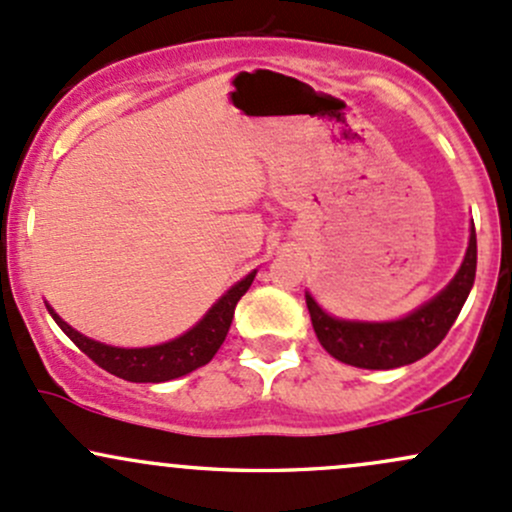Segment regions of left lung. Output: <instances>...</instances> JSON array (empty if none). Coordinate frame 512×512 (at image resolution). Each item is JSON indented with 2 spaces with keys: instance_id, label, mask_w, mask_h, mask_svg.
I'll return each mask as SVG.
<instances>
[{
  "instance_id": "8db88e82",
  "label": "left lung",
  "mask_w": 512,
  "mask_h": 512,
  "mask_svg": "<svg viewBox=\"0 0 512 512\" xmlns=\"http://www.w3.org/2000/svg\"><path fill=\"white\" fill-rule=\"evenodd\" d=\"M476 278V229L471 227L469 249L452 283L417 307L408 317L395 322H351L327 315L310 293H305L312 327L317 339L342 364L371 371L408 366L420 361L447 337L461 307L469 298Z\"/></svg>"
}]
</instances>
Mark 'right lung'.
I'll list each match as a JSON object with an SVG mask.
<instances>
[{
	"label": "right lung",
	"mask_w": 512,
	"mask_h": 512,
	"mask_svg": "<svg viewBox=\"0 0 512 512\" xmlns=\"http://www.w3.org/2000/svg\"><path fill=\"white\" fill-rule=\"evenodd\" d=\"M254 278L256 271H251L249 276L232 285L222 298L214 302L210 312L190 332H185L183 337L158 346H144V349H119V346L95 342V339L85 337L78 329L70 327L68 322L60 320L51 305L46 307L58 327L68 334L70 342L78 346L80 351H85L104 371L114 373V376L131 383H163L210 364L212 356L217 354L224 337H227L229 327H232L236 302L251 288Z\"/></svg>",
	"instance_id": "add662e5"
}]
</instances>
